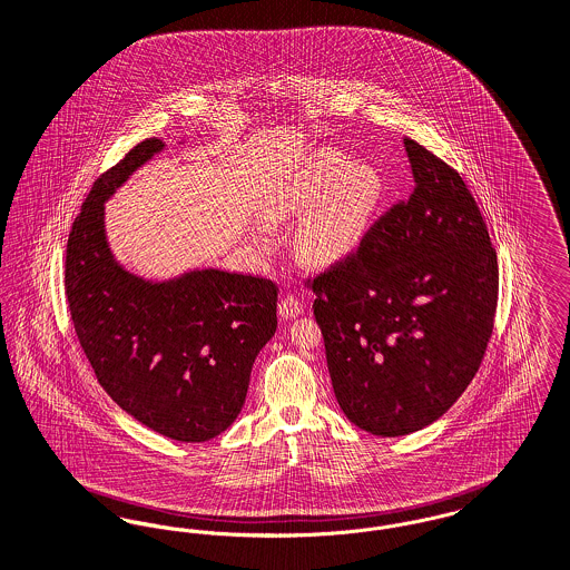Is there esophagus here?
Here are the masks:
<instances>
[{
	"mask_svg": "<svg viewBox=\"0 0 570 570\" xmlns=\"http://www.w3.org/2000/svg\"><path fill=\"white\" fill-rule=\"evenodd\" d=\"M279 314L284 318H297L299 314H303V303L293 295H286L279 303Z\"/></svg>",
	"mask_w": 570,
	"mask_h": 570,
	"instance_id": "1",
	"label": "esophagus"
}]
</instances>
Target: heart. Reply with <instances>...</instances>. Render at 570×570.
<instances>
[{
  "label": "heart",
  "mask_w": 570,
  "mask_h": 570,
  "mask_svg": "<svg viewBox=\"0 0 570 570\" xmlns=\"http://www.w3.org/2000/svg\"><path fill=\"white\" fill-rule=\"evenodd\" d=\"M381 200L383 183L376 169L351 164L335 153H316L263 202L261 219L282 226L299 217L297 256L307 265L332 267L362 249ZM252 240L261 254L275 245L265 228H258Z\"/></svg>",
  "instance_id": "b5f03b06"
}]
</instances>
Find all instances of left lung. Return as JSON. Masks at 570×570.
Masks as SVG:
<instances>
[{
  "mask_svg": "<svg viewBox=\"0 0 570 570\" xmlns=\"http://www.w3.org/2000/svg\"><path fill=\"white\" fill-rule=\"evenodd\" d=\"M404 150L409 202L312 282L335 401L379 436L422 431L459 401L498 305V256L463 178L409 137Z\"/></svg>",
  "mask_w": 570,
  "mask_h": 570,
  "instance_id": "8db88e82",
  "label": "left lung"
}]
</instances>
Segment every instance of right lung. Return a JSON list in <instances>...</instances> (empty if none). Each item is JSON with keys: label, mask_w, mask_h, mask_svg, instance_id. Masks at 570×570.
<instances>
[{"label": "right lung", "mask_w": 570, "mask_h": 570, "mask_svg": "<svg viewBox=\"0 0 570 570\" xmlns=\"http://www.w3.org/2000/svg\"><path fill=\"white\" fill-rule=\"evenodd\" d=\"M164 148L144 139L97 178L68 235L65 286L79 344L111 401L159 435L200 443L245 404L252 366L277 330V288L219 268L153 279L116 258L105 202Z\"/></svg>", "instance_id": "1"}]
</instances>
